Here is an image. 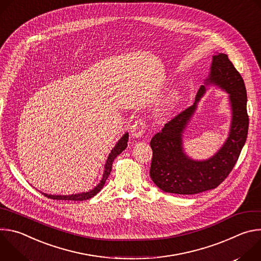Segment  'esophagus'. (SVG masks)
I'll use <instances>...</instances> for the list:
<instances>
[{"instance_id":"34e87169","label":"esophagus","mask_w":261,"mask_h":261,"mask_svg":"<svg viewBox=\"0 0 261 261\" xmlns=\"http://www.w3.org/2000/svg\"><path fill=\"white\" fill-rule=\"evenodd\" d=\"M145 131V122L142 119H139L134 122L131 128L132 136L134 137H141L143 135V132Z\"/></svg>"}]
</instances>
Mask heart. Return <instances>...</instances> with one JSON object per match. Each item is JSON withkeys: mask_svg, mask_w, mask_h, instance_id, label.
<instances>
[{"mask_svg": "<svg viewBox=\"0 0 261 261\" xmlns=\"http://www.w3.org/2000/svg\"><path fill=\"white\" fill-rule=\"evenodd\" d=\"M177 99H178L177 95H176V94H173V95L168 99V101H167V103H166V110L171 109V108L174 106V104H175V102L177 101Z\"/></svg>", "mask_w": 261, "mask_h": 261, "instance_id": "b5f03b06", "label": "heart"}]
</instances>
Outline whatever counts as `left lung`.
<instances>
[{
    "label": "left lung",
    "mask_w": 261,
    "mask_h": 261,
    "mask_svg": "<svg viewBox=\"0 0 261 261\" xmlns=\"http://www.w3.org/2000/svg\"><path fill=\"white\" fill-rule=\"evenodd\" d=\"M206 82L229 94L232 107L229 137L221 150L205 161L191 160L182 152L181 133L194 113L196 103L205 92L204 86H201L195 103L168 121L150 142L153 151L150 175L164 192L190 195L217 188L231 172L246 142L249 127L247 91L240 72L227 55L218 54L213 57Z\"/></svg>",
    "instance_id": "8db88e82"
}]
</instances>
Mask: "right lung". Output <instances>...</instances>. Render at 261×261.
<instances>
[{"label":"right lung","mask_w":261,"mask_h":261,"mask_svg":"<svg viewBox=\"0 0 261 261\" xmlns=\"http://www.w3.org/2000/svg\"><path fill=\"white\" fill-rule=\"evenodd\" d=\"M128 138H129V135L128 133H126L120 140L119 142L116 144V146L114 147V150L111 151V153L109 154L108 156V159L106 161V164H105V170H104V173H103V177L101 179V181L99 182V185L97 186L96 188H94L93 190L89 191V192H86V193H82V194H75V195H47V194H44L42 193L45 197L47 198H51V199H56V200H71V201H83V200H87V199H90L92 197H94L102 188L103 186L107 179V177L109 176L110 174V171H111V167H113V162L115 161L116 157L118 155H120L125 148L127 147V142H128Z\"/></svg>","instance_id":"obj_1"}]
</instances>
